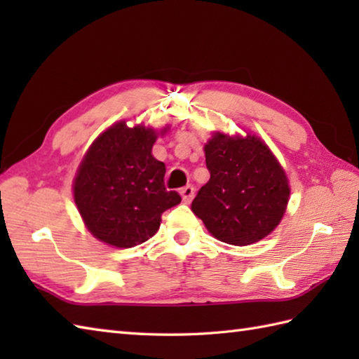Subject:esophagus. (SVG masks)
Here are the masks:
<instances>
[{
  "label": "esophagus",
  "instance_id": "esophagus-1",
  "mask_svg": "<svg viewBox=\"0 0 359 359\" xmlns=\"http://www.w3.org/2000/svg\"><path fill=\"white\" fill-rule=\"evenodd\" d=\"M180 196H182V199H184L185 203H189V202L193 201V197H194V187L187 185L185 188H182L180 189Z\"/></svg>",
  "mask_w": 359,
  "mask_h": 359
}]
</instances>
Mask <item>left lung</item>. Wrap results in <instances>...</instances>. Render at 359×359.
<instances>
[{
    "label": "left lung",
    "mask_w": 359,
    "mask_h": 359,
    "mask_svg": "<svg viewBox=\"0 0 359 359\" xmlns=\"http://www.w3.org/2000/svg\"><path fill=\"white\" fill-rule=\"evenodd\" d=\"M210 180L191 203L216 239L250 245L269 236L284 216L290 187L285 171L256 135L216 133L205 144Z\"/></svg>",
    "instance_id": "8db88e82"
}]
</instances>
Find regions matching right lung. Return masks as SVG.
<instances>
[{
    "mask_svg": "<svg viewBox=\"0 0 359 359\" xmlns=\"http://www.w3.org/2000/svg\"><path fill=\"white\" fill-rule=\"evenodd\" d=\"M156 139L154 129L118 121L83 157L74 199L98 241L118 248L139 245L156 234L162 212L180 203L179 193L165 188V163L151 152Z\"/></svg>",
    "mask_w": 359,
    "mask_h": 359,
    "instance_id": "1",
    "label": "right lung"
}]
</instances>
